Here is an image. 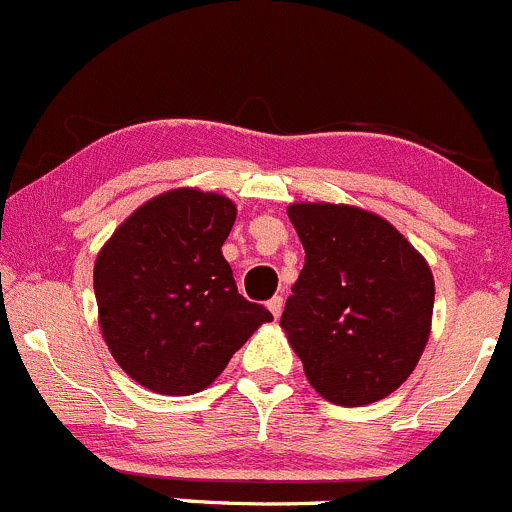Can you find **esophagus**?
I'll use <instances>...</instances> for the list:
<instances>
[{
	"instance_id": "esophagus-1",
	"label": "esophagus",
	"mask_w": 512,
	"mask_h": 512,
	"mask_svg": "<svg viewBox=\"0 0 512 512\" xmlns=\"http://www.w3.org/2000/svg\"><path fill=\"white\" fill-rule=\"evenodd\" d=\"M268 311L273 313V318L281 316V311H283V296H273L271 301H268Z\"/></svg>"
}]
</instances>
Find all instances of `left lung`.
Returning <instances> with one entry per match:
<instances>
[{
	"label": "left lung",
	"instance_id": "obj_1",
	"mask_svg": "<svg viewBox=\"0 0 512 512\" xmlns=\"http://www.w3.org/2000/svg\"><path fill=\"white\" fill-rule=\"evenodd\" d=\"M306 251L281 326L326 401L368 406L413 373L430 333L426 258L388 221L353 206L293 204Z\"/></svg>",
	"mask_w": 512,
	"mask_h": 512
}]
</instances>
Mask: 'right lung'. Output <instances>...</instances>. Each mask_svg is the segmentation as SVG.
<instances>
[{
    "instance_id": "right-lung-1",
    "label": "right lung",
    "mask_w": 512,
    "mask_h": 512,
    "mask_svg": "<svg viewBox=\"0 0 512 512\" xmlns=\"http://www.w3.org/2000/svg\"><path fill=\"white\" fill-rule=\"evenodd\" d=\"M236 206L176 189L136 209L94 263L99 323L114 361L139 386L189 396L216 381L261 323L239 293L221 246Z\"/></svg>"
}]
</instances>
